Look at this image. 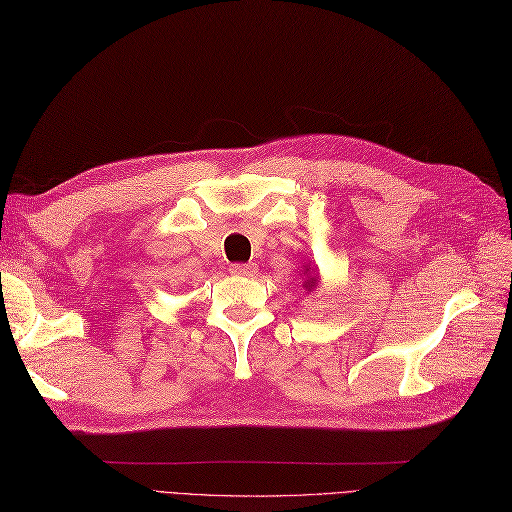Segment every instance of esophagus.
Masks as SVG:
<instances>
[{"instance_id":"esophagus-1","label":"esophagus","mask_w":512,"mask_h":512,"mask_svg":"<svg viewBox=\"0 0 512 512\" xmlns=\"http://www.w3.org/2000/svg\"><path fill=\"white\" fill-rule=\"evenodd\" d=\"M256 269V262H237V265H230V273L234 275H254Z\"/></svg>"}]
</instances>
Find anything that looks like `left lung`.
I'll return each instance as SVG.
<instances>
[{"label":"left lung","mask_w":512,"mask_h":512,"mask_svg":"<svg viewBox=\"0 0 512 512\" xmlns=\"http://www.w3.org/2000/svg\"><path fill=\"white\" fill-rule=\"evenodd\" d=\"M314 282H316V280H314ZM314 282H312V284H314Z\"/></svg>","instance_id":"left-lung-1"}]
</instances>
